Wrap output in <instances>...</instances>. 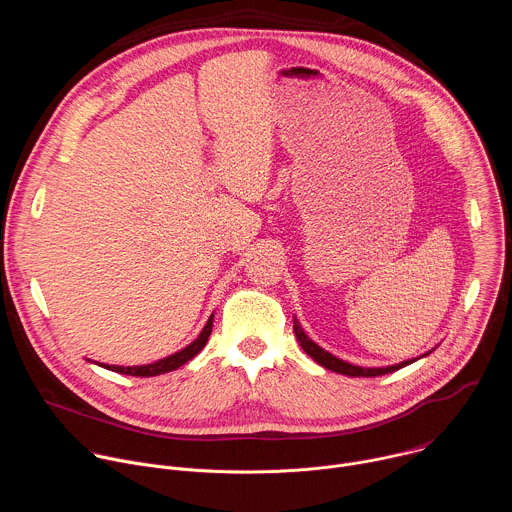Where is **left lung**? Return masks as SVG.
I'll list each match as a JSON object with an SVG mask.
<instances>
[{"mask_svg":"<svg viewBox=\"0 0 512 512\" xmlns=\"http://www.w3.org/2000/svg\"><path fill=\"white\" fill-rule=\"evenodd\" d=\"M294 332H296V338H298L300 346L306 350L308 356H312L318 364H322L324 369L334 371V373H338V375H346V377H379V375L395 373V371L407 367V364H411V362H415V360H419V358L431 354V350H435V348H431L429 352H425V354H421V356H417V358H409V360H403V362H399V364H389V367H358V364H350V362H346V360H342V358L330 354V352L324 350L322 346H318V344L304 332V328H302V324L298 322V318H294Z\"/></svg>","mask_w":512,"mask_h":512,"instance_id":"left-lung-1","label":"left lung"}]
</instances>
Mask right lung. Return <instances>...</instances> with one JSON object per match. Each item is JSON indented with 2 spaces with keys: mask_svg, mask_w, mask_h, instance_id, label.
I'll return each mask as SVG.
<instances>
[{
  "mask_svg": "<svg viewBox=\"0 0 512 512\" xmlns=\"http://www.w3.org/2000/svg\"><path fill=\"white\" fill-rule=\"evenodd\" d=\"M212 320H214V314H210V318L206 320L202 332L196 336V340H192L186 348L166 356V358H160L156 362H150V364H137V367H119V364H101V362H95L99 364V367L107 369V371H113V373H121V375H131V377H158V375H164V373H170V371H176L180 369L182 364H186L188 360H192L208 342V336L212 332ZM91 362V360H89Z\"/></svg>",
  "mask_w": 512,
  "mask_h": 512,
  "instance_id": "right-lung-1",
  "label": "right lung"
}]
</instances>
